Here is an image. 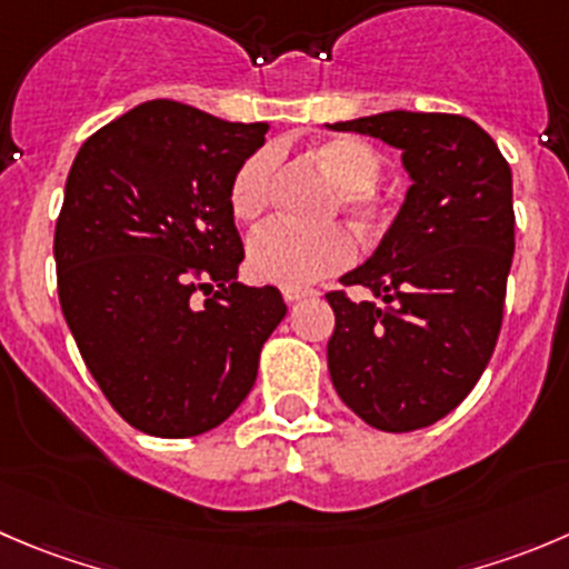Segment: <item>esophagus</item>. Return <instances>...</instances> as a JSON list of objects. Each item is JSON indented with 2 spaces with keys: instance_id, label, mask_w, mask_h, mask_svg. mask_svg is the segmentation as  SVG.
<instances>
[{
  "instance_id": "obj_1",
  "label": "esophagus",
  "mask_w": 569,
  "mask_h": 569,
  "mask_svg": "<svg viewBox=\"0 0 569 569\" xmlns=\"http://www.w3.org/2000/svg\"><path fill=\"white\" fill-rule=\"evenodd\" d=\"M319 291L313 289H283V300L289 302V306H295V302L300 300H308V297H317Z\"/></svg>"
}]
</instances>
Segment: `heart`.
Masks as SVG:
<instances>
[{
  "label": "heart",
  "mask_w": 569,
  "mask_h": 569,
  "mask_svg": "<svg viewBox=\"0 0 569 569\" xmlns=\"http://www.w3.org/2000/svg\"><path fill=\"white\" fill-rule=\"evenodd\" d=\"M313 158L336 183V206L350 213L361 228L375 230L389 219V202L375 183L383 172V158L378 150L358 138H330L313 150ZM274 156L258 150L247 158L230 183V208L239 219H258L269 206L272 194ZM356 258V241L341 224L322 228H295L272 222L258 230L247 247L250 272L261 283L280 289H306L317 280L330 278L350 267Z\"/></svg>",
  "instance_id": "obj_1"
}]
</instances>
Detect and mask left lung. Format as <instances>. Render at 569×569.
<instances>
[{
  "instance_id": "left-lung-1",
  "label": "left lung",
  "mask_w": 569,
  "mask_h": 569,
  "mask_svg": "<svg viewBox=\"0 0 569 569\" xmlns=\"http://www.w3.org/2000/svg\"><path fill=\"white\" fill-rule=\"evenodd\" d=\"M330 130L397 147L411 178L378 250L341 274L380 302L328 295L330 380L378 431L428 428L470 395L498 345L515 258L511 169L467 116L386 110Z\"/></svg>"
}]
</instances>
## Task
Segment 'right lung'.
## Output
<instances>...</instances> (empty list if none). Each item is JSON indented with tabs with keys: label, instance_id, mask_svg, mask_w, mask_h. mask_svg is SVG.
Segmentation results:
<instances>
[{
	"label": "right lung",
	"instance_id": "1",
	"mask_svg": "<svg viewBox=\"0 0 569 569\" xmlns=\"http://www.w3.org/2000/svg\"><path fill=\"white\" fill-rule=\"evenodd\" d=\"M267 130L152 99L71 163L54 224L60 308L102 395L150 437L222 425L286 317L274 286L236 280L244 247L230 183Z\"/></svg>",
	"mask_w": 569,
	"mask_h": 569
}]
</instances>
